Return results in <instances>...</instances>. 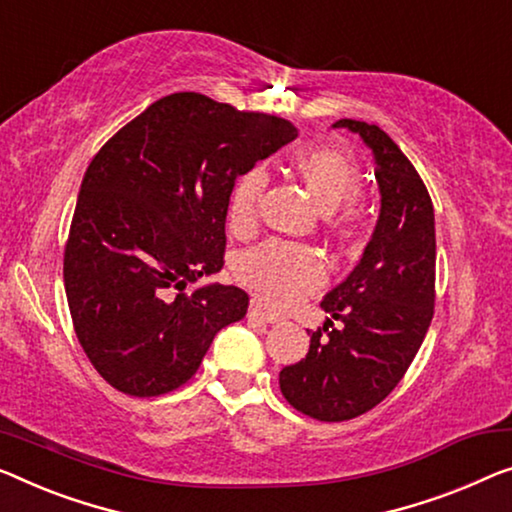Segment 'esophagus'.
I'll return each mask as SVG.
<instances>
[{"label":"esophagus","instance_id":"obj_1","mask_svg":"<svg viewBox=\"0 0 512 512\" xmlns=\"http://www.w3.org/2000/svg\"><path fill=\"white\" fill-rule=\"evenodd\" d=\"M248 319H257V322H264V324H278L282 322V317L276 315V312L266 308V305H262L259 301H250L248 305Z\"/></svg>","mask_w":512,"mask_h":512}]
</instances>
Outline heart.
Returning a JSON list of instances; mask_svg holds the SVG:
<instances>
[{
    "label": "heart",
    "instance_id": "obj_1",
    "mask_svg": "<svg viewBox=\"0 0 512 512\" xmlns=\"http://www.w3.org/2000/svg\"><path fill=\"white\" fill-rule=\"evenodd\" d=\"M296 170L324 209L338 207L358 183L354 160L333 149L319 147L303 151L296 156ZM266 183H269V174L262 165L250 167L236 181L230 197V211H227V220L234 232L246 234L255 227L259 200H262ZM356 218V207L347 204L340 211L338 225L347 230L356 223ZM236 278L266 303L292 305L324 285L326 266L317 250L301 246V243L266 241L239 259Z\"/></svg>",
    "mask_w": 512,
    "mask_h": 512
}]
</instances>
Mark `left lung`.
Returning a JSON list of instances; mask_svg holds the SVG:
<instances>
[{"label": "left lung", "mask_w": 512, "mask_h": 512, "mask_svg": "<svg viewBox=\"0 0 512 512\" xmlns=\"http://www.w3.org/2000/svg\"><path fill=\"white\" fill-rule=\"evenodd\" d=\"M333 128L372 151L379 218L361 262L324 296L329 319L308 354L280 370L287 402L326 423L365 414L398 386L430 329L437 262L432 200L409 158L379 126L340 119Z\"/></svg>", "instance_id": "obj_1"}]
</instances>
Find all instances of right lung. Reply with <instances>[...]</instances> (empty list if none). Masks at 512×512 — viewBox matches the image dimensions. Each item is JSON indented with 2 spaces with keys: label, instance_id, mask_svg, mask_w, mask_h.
<instances>
[{
  "label": "right lung",
  "instance_id": "add662e5",
  "mask_svg": "<svg viewBox=\"0 0 512 512\" xmlns=\"http://www.w3.org/2000/svg\"><path fill=\"white\" fill-rule=\"evenodd\" d=\"M299 135L287 119L181 91L151 103L91 160L64 253L75 335L110 386L135 398L195 375L248 294L200 285L223 269L234 181Z\"/></svg>",
  "mask_w": 512,
  "mask_h": 512
}]
</instances>
